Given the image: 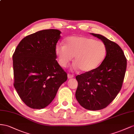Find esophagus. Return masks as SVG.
<instances>
[{
	"label": "esophagus",
	"instance_id": "obj_1",
	"mask_svg": "<svg viewBox=\"0 0 134 134\" xmlns=\"http://www.w3.org/2000/svg\"><path fill=\"white\" fill-rule=\"evenodd\" d=\"M67 76H68V79H71V78H73L74 77V75H71L70 74H68Z\"/></svg>",
	"mask_w": 134,
	"mask_h": 134
}]
</instances>
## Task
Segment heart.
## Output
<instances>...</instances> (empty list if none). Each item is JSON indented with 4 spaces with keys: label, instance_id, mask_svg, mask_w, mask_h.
Instances as JSON below:
<instances>
[{
    "label": "heart",
    "instance_id": "1",
    "mask_svg": "<svg viewBox=\"0 0 134 134\" xmlns=\"http://www.w3.org/2000/svg\"><path fill=\"white\" fill-rule=\"evenodd\" d=\"M107 52L105 44L85 36H73L68 38L65 45L55 47L58 63L66 67L74 56V68L89 72L97 68L104 60Z\"/></svg>",
    "mask_w": 134,
    "mask_h": 134
}]
</instances>
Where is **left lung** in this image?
Here are the masks:
<instances>
[{"label": "left lung", "instance_id": "left-lung-1", "mask_svg": "<svg viewBox=\"0 0 134 134\" xmlns=\"http://www.w3.org/2000/svg\"><path fill=\"white\" fill-rule=\"evenodd\" d=\"M106 46L104 59L95 69L76 76V98L82 107L97 110L107 107L120 92L124 82L127 60L116 43L99 34L91 33Z\"/></svg>", "mask_w": 134, "mask_h": 134}]
</instances>
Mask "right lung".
Instances as JSON below:
<instances>
[{"mask_svg":"<svg viewBox=\"0 0 134 134\" xmlns=\"http://www.w3.org/2000/svg\"><path fill=\"white\" fill-rule=\"evenodd\" d=\"M58 30L37 31L24 37L13 54L14 86L21 100L33 109H42L54 99L67 74L56 60Z\"/></svg>","mask_w":134,"mask_h":134,"instance_id":"1","label":"right lung"}]
</instances>
